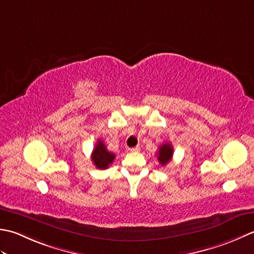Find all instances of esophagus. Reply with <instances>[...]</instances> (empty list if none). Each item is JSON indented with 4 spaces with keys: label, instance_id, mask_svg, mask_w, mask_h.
Returning a JSON list of instances; mask_svg holds the SVG:
<instances>
[{
    "label": "esophagus",
    "instance_id": "esophagus-1",
    "mask_svg": "<svg viewBox=\"0 0 254 254\" xmlns=\"http://www.w3.org/2000/svg\"><path fill=\"white\" fill-rule=\"evenodd\" d=\"M129 151H130V152H139V151H140V147L137 146V147L130 148V149H129Z\"/></svg>",
    "mask_w": 254,
    "mask_h": 254
}]
</instances>
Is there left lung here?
I'll use <instances>...</instances> for the list:
<instances>
[{"label": "left lung", "mask_w": 254, "mask_h": 254, "mask_svg": "<svg viewBox=\"0 0 254 254\" xmlns=\"http://www.w3.org/2000/svg\"><path fill=\"white\" fill-rule=\"evenodd\" d=\"M158 154V160L160 164L165 165L170 162L171 158L173 156V148L171 146V143L167 142V143H163L162 146L159 147V152Z\"/></svg>", "instance_id": "obj_1"}]
</instances>
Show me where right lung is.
<instances>
[{
	"mask_svg": "<svg viewBox=\"0 0 254 254\" xmlns=\"http://www.w3.org/2000/svg\"><path fill=\"white\" fill-rule=\"evenodd\" d=\"M115 157L116 156L113 152L108 151L104 142H103L101 139L97 140V143L95 144V148L93 149L91 156L93 163H94L95 167L100 170H105L110 167V164L113 163Z\"/></svg>",
	"mask_w": 254,
	"mask_h": 254,
	"instance_id": "add662e5",
	"label": "right lung"
}]
</instances>
